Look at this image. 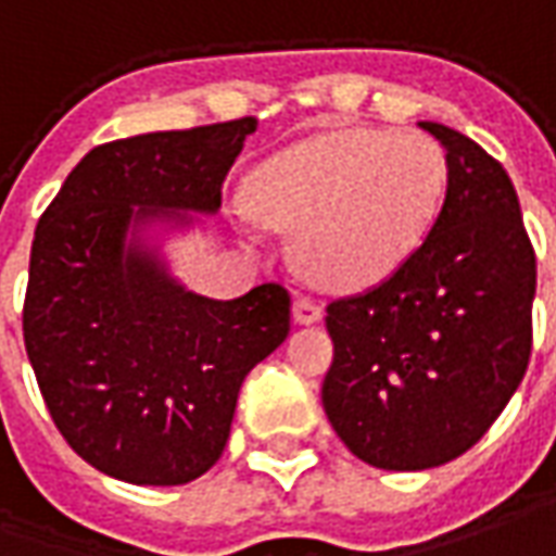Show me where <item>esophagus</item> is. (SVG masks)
I'll return each mask as SVG.
<instances>
[{
    "mask_svg": "<svg viewBox=\"0 0 556 556\" xmlns=\"http://www.w3.org/2000/svg\"><path fill=\"white\" fill-rule=\"evenodd\" d=\"M292 316L298 326H313V323L323 319V304L313 301V298H298L292 307Z\"/></svg>",
    "mask_w": 556,
    "mask_h": 556,
    "instance_id": "esophagus-1",
    "label": "esophagus"
}]
</instances>
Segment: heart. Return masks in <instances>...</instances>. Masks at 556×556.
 Instances as JSON below:
<instances>
[{
  "instance_id": "obj_1",
  "label": "heart",
  "mask_w": 556,
  "mask_h": 556,
  "mask_svg": "<svg viewBox=\"0 0 556 556\" xmlns=\"http://www.w3.org/2000/svg\"><path fill=\"white\" fill-rule=\"evenodd\" d=\"M447 191L432 136L356 127L274 154L249 179V206L294 233V262L328 289H365L407 262Z\"/></svg>"
}]
</instances>
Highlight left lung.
Wrapping results in <instances>:
<instances>
[{"label": "left lung", "mask_w": 556, "mask_h": 556, "mask_svg": "<svg viewBox=\"0 0 556 556\" xmlns=\"http://www.w3.org/2000/svg\"><path fill=\"white\" fill-rule=\"evenodd\" d=\"M447 151V194L420 247L368 292L331 301L328 422L350 453L422 471L478 444L532 350L535 252L508 173L475 139L420 121Z\"/></svg>", "instance_id": "left-lung-1"}]
</instances>
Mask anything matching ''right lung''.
I'll use <instances>...</instances> for the list:
<instances>
[{"instance_id": "right-lung-1", "label": "right lung", "mask_w": 556, "mask_h": 556, "mask_svg": "<svg viewBox=\"0 0 556 556\" xmlns=\"http://www.w3.org/2000/svg\"><path fill=\"white\" fill-rule=\"evenodd\" d=\"M255 127L237 118L97 146L36 225L26 356L60 435L109 478L176 486L210 471L247 374L289 334L292 298L279 282L213 301L139 240L154 218L218 213Z\"/></svg>"}]
</instances>
